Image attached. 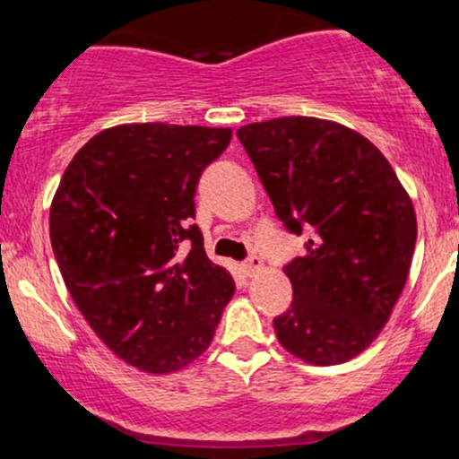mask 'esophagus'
<instances>
[{
  "instance_id": "obj_1",
  "label": "esophagus",
  "mask_w": 459,
  "mask_h": 459,
  "mask_svg": "<svg viewBox=\"0 0 459 459\" xmlns=\"http://www.w3.org/2000/svg\"><path fill=\"white\" fill-rule=\"evenodd\" d=\"M261 268H264V261H261V256L250 255L248 259L244 261V272H246V274H248V276L256 274V272H259Z\"/></svg>"
}]
</instances>
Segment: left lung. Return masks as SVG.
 <instances>
[{
    "label": "left lung",
    "mask_w": 459,
    "mask_h": 459,
    "mask_svg": "<svg viewBox=\"0 0 459 459\" xmlns=\"http://www.w3.org/2000/svg\"><path fill=\"white\" fill-rule=\"evenodd\" d=\"M238 137L285 229H311L305 255L285 265L294 300L274 318L276 337L307 364L352 359L381 333L410 274V195L368 139L329 119L276 117Z\"/></svg>",
    "instance_id": "1"
}]
</instances>
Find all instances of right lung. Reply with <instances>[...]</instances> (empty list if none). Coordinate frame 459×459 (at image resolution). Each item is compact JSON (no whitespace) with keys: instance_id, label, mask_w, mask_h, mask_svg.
Instances as JSON below:
<instances>
[{"instance_id":"obj_1","label":"right lung","mask_w":459,"mask_h":459,"mask_svg":"<svg viewBox=\"0 0 459 459\" xmlns=\"http://www.w3.org/2000/svg\"><path fill=\"white\" fill-rule=\"evenodd\" d=\"M230 128L122 124L65 169L49 239L91 329L126 364L168 375L209 349L235 281L204 253L195 187Z\"/></svg>"}]
</instances>
